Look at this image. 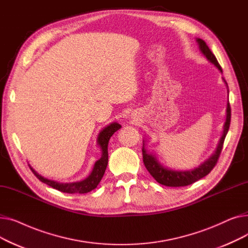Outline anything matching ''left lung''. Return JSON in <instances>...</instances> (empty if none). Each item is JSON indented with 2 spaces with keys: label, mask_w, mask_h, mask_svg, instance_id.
<instances>
[{
  "label": "left lung",
  "mask_w": 248,
  "mask_h": 248,
  "mask_svg": "<svg viewBox=\"0 0 248 248\" xmlns=\"http://www.w3.org/2000/svg\"><path fill=\"white\" fill-rule=\"evenodd\" d=\"M196 41L199 45V49L202 52V54L209 60L212 64H214L215 66L220 70V72H222V68H221L220 64L218 63L215 55L212 53L209 47L207 46L204 40L200 38H197ZM224 80V79H223ZM225 84L227 85L226 81L224 80ZM228 87V86H227ZM230 120H231V108H230V104L229 102L227 103V108H226V122L224 124V129H223V134L222 137H221L216 151L214 154L211 155L209 159H207L203 164H201L198 168H195L193 170L189 171H175L171 170V169H168L164 167L163 165L160 164V162L157 160V158L155 157L154 155L150 154L146 148H145V141H144V147H142V160H144L145 167L147 168V170L149 173L153 176V178L158 182V183L168 186V187H184L188 186L190 184L195 183V182L202 179L203 177L207 176L209 174L215 165L217 164V161L220 157L221 151H222L223 148V142L225 140V137L228 133L229 125H230Z\"/></svg>",
  "instance_id": "1"
}]
</instances>
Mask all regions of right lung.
I'll return each instance as SVG.
<instances>
[{
  "label": "right lung",
  "mask_w": 248,
  "mask_h": 248,
  "mask_svg": "<svg viewBox=\"0 0 248 248\" xmlns=\"http://www.w3.org/2000/svg\"><path fill=\"white\" fill-rule=\"evenodd\" d=\"M122 127V125L117 123H112L107 127H104L102 131L99 133L98 138H97V145L99 146L101 150V158L96 161L94 164L93 170L90 173V175L84 179L83 181L79 182H73V183H60V182L56 181H52L49 179H46L42 177L41 175H39L33 168L30 169L33 172V174L40 180L43 183L47 184L48 186L54 188L58 191H61L63 193H69V194H84L88 193L90 191H93L97 187L99 184L100 180L102 179L104 172H106V169L108 167V140L110 137L119 129Z\"/></svg>",
  "instance_id": "right-lung-1"
}]
</instances>
